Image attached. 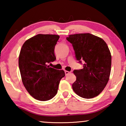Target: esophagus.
I'll return each mask as SVG.
<instances>
[{"label":"esophagus","mask_w":126,"mask_h":126,"mask_svg":"<svg viewBox=\"0 0 126 126\" xmlns=\"http://www.w3.org/2000/svg\"><path fill=\"white\" fill-rule=\"evenodd\" d=\"M70 73V72H69V71H67V70H65V75H69V74Z\"/></svg>","instance_id":"34e87169"}]
</instances>
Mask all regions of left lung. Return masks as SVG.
Instances as JSON below:
<instances>
[{
  "label": "left lung",
  "mask_w": 126,
  "mask_h": 126,
  "mask_svg": "<svg viewBox=\"0 0 126 126\" xmlns=\"http://www.w3.org/2000/svg\"><path fill=\"white\" fill-rule=\"evenodd\" d=\"M76 58L84 61L82 69L75 70L76 80L72 84L76 94L85 99H91L102 92L109 80L111 54L106 42L90 33L69 35Z\"/></svg>",
  "instance_id": "left-lung-1"
}]
</instances>
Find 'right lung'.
Masks as SVG:
<instances>
[{"instance_id":"obj_1","label":"right lung","mask_w":126,"mask_h":126,"mask_svg":"<svg viewBox=\"0 0 126 126\" xmlns=\"http://www.w3.org/2000/svg\"><path fill=\"white\" fill-rule=\"evenodd\" d=\"M60 36L37 34L24 43L19 56L22 81L32 97L47 101L57 94L61 79L65 76L63 70L48 65L56 59L54 47Z\"/></svg>"}]
</instances>
